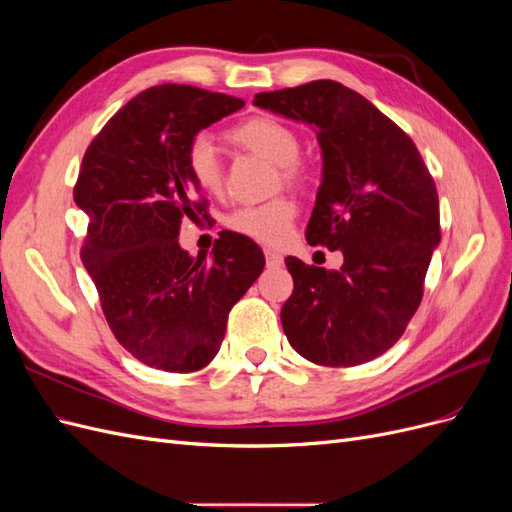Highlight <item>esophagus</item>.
I'll return each mask as SVG.
<instances>
[{
    "instance_id": "34e87169",
    "label": "esophagus",
    "mask_w": 512,
    "mask_h": 512,
    "mask_svg": "<svg viewBox=\"0 0 512 512\" xmlns=\"http://www.w3.org/2000/svg\"><path fill=\"white\" fill-rule=\"evenodd\" d=\"M265 260H267V267H269V269H277V267L284 265L282 254H277V252H273V250H265Z\"/></svg>"
}]
</instances>
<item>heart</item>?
<instances>
[{
    "label": "heart",
    "instance_id": "heart-1",
    "mask_svg": "<svg viewBox=\"0 0 512 512\" xmlns=\"http://www.w3.org/2000/svg\"><path fill=\"white\" fill-rule=\"evenodd\" d=\"M230 143L252 151L267 162L280 166L282 179L294 183L301 179L299 156H301V138L288 123L258 115L250 117L228 130ZM185 168L190 179L196 183L200 192L209 196H218L224 188V170L222 160L207 136H196L185 151ZM297 207L288 198H275L265 205H245L232 211L226 218V226L252 241L265 245H282L292 230Z\"/></svg>",
    "mask_w": 512,
    "mask_h": 512
}]
</instances>
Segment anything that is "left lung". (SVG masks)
<instances>
[{
	"instance_id": "1",
	"label": "left lung",
	"mask_w": 512,
	"mask_h": 512,
	"mask_svg": "<svg viewBox=\"0 0 512 512\" xmlns=\"http://www.w3.org/2000/svg\"><path fill=\"white\" fill-rule=\"evenodd\" d=\"M254 106L312 126L322 179L305 239L344 254L339 271L288 256L282 327L303 359L352 367L389 350L421 305L440 243L436 183L412 138L335 81L256 94Z\"/></svg>"
}]
</instances>
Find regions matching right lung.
<instances>
[{
    "label": "right lung",
    "mask_w": 512,
    "mask_h": 512,
    "mask_svg": "<svg viewBox=\"0 0 512 512\" xmlns=\"http://www.w3.org/2000/svg\"><path fill=\"white\" fill-rule=\"evenodd\" d=\"M243 104L192 85L149 87L85 151L74 188L89 218L83 265L117 342L149 367L173 374L207 367L232 305L265 269L260 247L237 232L220 235L209 262L177 241L183 220H209L185 151Z\"/></svg>",
    "instance_id": "obj_1"
}]
</instances>
